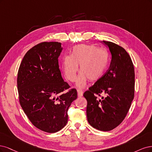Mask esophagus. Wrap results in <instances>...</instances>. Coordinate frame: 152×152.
<instances>
[{
	"mask_svg": "<svg viewBox=\"0 0 152 152\" xmlns=\"http://www.w3.org/2000/svg\"><path fill=\"white\" fill-rule=\"evenodd\" d=\"M77 96L79 97H81L83 94V91L81 89H78L77 90Z\"/></svg>",
	"mask_w": 152,
	"mask_h": 152,
	"instance_id": "obj_1",
	"label": "esophagus"
}]
</instances>
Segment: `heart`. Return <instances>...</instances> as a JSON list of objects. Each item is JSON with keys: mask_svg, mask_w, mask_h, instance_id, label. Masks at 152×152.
Returning <instances> with one entry per match:
<instances>
[{"mask_svg": "<svg viewBox=\"0 0 152 152\" xmlns=\"http://www.w3.org/2000/svg\"><path fill=\"white\" fill-rule=\"evenodd\" d=\"M109 60V54L106 50L97 48L94 45L81 44L72 48L70 56L64 57L62 67L67 79L73 82L76 80L80 66L81 73L77 78L76 85L83 88L88 80L95 81L104 75Z\"/></svg>", "mask_w": 152, "mask_h": 152, "instance_id": "b5f03b06", "label": "heart"}]
</instances>
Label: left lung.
Here are the masks:
<instances>
[{
	"instance_id": "left-lung-1",
	"label": "left lung",
	"mask_w": 152,
	"mask_h": 152,
	"mask_svg": "<svg viewBox=\"0 0 152 152\" xmlns=\"http://www.w3.org/2000/svg\"><path fill=\"white\" fill-rule=\"evenodd\" d=\"M102 42L111 53L110 67L83 96L87 100L89 124L98 130L109 131L128 114L134 96L135 75L133 62L124 48L111 42Z\"/></svg>"
}]
</instances>
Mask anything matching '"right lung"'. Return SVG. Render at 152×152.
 I'll return each mask as SVG.
<instances>
[{"mask_svg": "<svg viewBox=\"0 0 152 152\" xmlns=\"http://www.w3.org/2000/svg\"><path fill=\"white\" fill-rule=\"evenodd\" d=\"M61 43L44 42L30 48L24 56L18 72L20 105L36 128L53 133L64 127L67 111L77 99L75 88L64 81L58 58Z\"/></svg>", "mask_w": 152, "mask_h": 152, "instance_id": "obj_1", "label": "right lung"}]
</instances>
